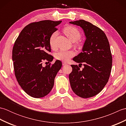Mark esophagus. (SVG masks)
<instances>
[{"label": "esophagus", "mask_w": 126, "mask_h": 126, "mask_svg": "<svg viewBox=\"0 0 126 126\" xmlns=\"http://www.w3.org/2000/svg\"><path fill=\"white\" fill-rule=\"evenodd\" d=\"M67 64H66V63H65V62H62V65L64 66V65H66Z\"/></svg>", "instance_id": "34e87169"}]
</instances>
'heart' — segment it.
Here are the masks:
<instances>
[{"label":"heart","mask_w":126,"mask_h":126,"mask_svg":"<svg viewBox=\"0 0 126 126\" xmlns=\"http://www.w3.org/2000/svg\"><path fill=\"white\" fill-rule=\"evenodd\" d=\"M64 32L71 41L74 42L78 41L81 37V33H80L78 29H77L75 27H73V26L66 27L64 29ZM57 35V32H54L52 33L50 37L49 44L50 47L52 49H55L56 47L55 39ZM75 55V52L73 50H61L55 53V57L58 60L66 62L70 58L73 57Z\"/></svg>","instance_id":"obj_1"}]
</instances>
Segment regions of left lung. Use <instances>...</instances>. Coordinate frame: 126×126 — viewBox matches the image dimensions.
<instances>
[{
  "mask_svg": "<svg viewBox=\"0 0 126 126\" xmlns=\"http://www.w3.org/2000/svg\"><path fill=\"white\" fill-rule=\"evenodd\" d=\"M69 23L80 26L86 37L82 52L73 58L79 65L83 63L84 68L81 70L79 65H71L73 70L69 77L71 89L81 97H93L103 89L110 76L112 66L110 45L104 32L92 23L84 20Z\"/></svg>",
  "mask_w": 126,
  "mask_h": 126,
  "instance_id": "8db88e82",
  "label": "left lung"
}]
</instances>
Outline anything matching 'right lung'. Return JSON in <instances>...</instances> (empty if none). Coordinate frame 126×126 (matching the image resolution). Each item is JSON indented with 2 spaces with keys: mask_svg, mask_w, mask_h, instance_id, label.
<instances>
[{
  "mask_svg": "<svg viewBox=\"0 0 126 126\" xmlns=\"http://www.w3.org/2000/svg\"><path fill=\"white\" fill-rule=\"evenodd\" d=\"M62 21L45 20L31 23L21 31L12 50L15 74L19 84L29 95L34 98L44 97L54 85L55 78L62 67L56 60L52 65L43 67V62H52L49 55V39Z\"/></svg>",
  "mask_w": 126,
  "mask_h": 126,
  "instance_id": "1",
  "label": "right lung"
}]
</instances>
